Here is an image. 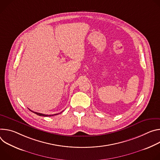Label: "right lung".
<instances>
[{"label":"right lung","mask_w":160,"mask_h":160,"mask_svg":"<svg viewBox=\"0 0 160 160\" xmlns=\"http://www.w3.org/2000/svg\"><path fill=\"white\" fill-rule=\"evenodd\" d=\"M30 111H32V112H33V113H35V114H36L37 115H38V116H55V115H57V114H52V115H47V114H42V113H39V112H33V111H31L30 109H29ZM61 113V112H60Z\"/></svg>","instance_id":"1"}]
</instances>
